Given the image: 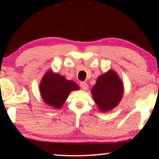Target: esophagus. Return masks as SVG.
Segmentation results:
<instances>
[{
	"label": "esophagus",
	"instance_id": "esophagus-1",
	"mask_svg": "<svg viewBox=\"0 0 159 159\" xmlns=\"http://www.w3.org/2000/svg\"><path fill=\"white\" fill-rule=\"evenodd\" d=\"M80 87H81V88L82 89V90H88V84H87L86 82H80Z\"/></svg>",
	"mask_w": 159,
	"mask_h": 159
}]
</instances>
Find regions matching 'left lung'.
Returning <instances> with one entry per match:
<instances>
[{
	"label": "left lung",
	"instance_id": "1",
	"mask_svg": "<svg viewBox=\"0 0 159 159\" xmlns=\"http://www.w3.org/2000/svg\"><path fill=\"white\" fill-rule=\"evenodd\" d=\"M91 93L101 111H108L121 100L124 93L122 81L114 71L109 70L99 76Z\"/></svg>",
	"mask_w": 159,
	"mask_h": 159
}]
</instances>
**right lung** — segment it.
I'll return each mask as SVG.
<instances>
[{"instance_id": "right-lung-1", "label": "right lung", "mask_w": 159, "mask_h": 159, "mask_svg": "<svg viewBox=\"0 0 159 159\" xmlns=\"http://www.w3.org/2000/svg\"><path fill=\"white\" fill-rule=\"evenodd\" d=\"M79 89L75 82L67 80L64 76L52 71L45 74L40 84V92L43 101L56 108L61 107L71 91Z\"/></svg>"}]
</instances>
